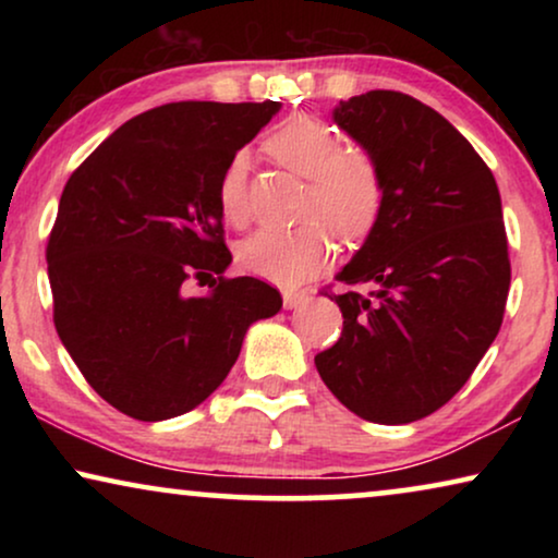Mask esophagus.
<instances>
[{
	"instance_id": "obj_1",
	"label": "esophagus",
	"mask_w": 558,
	"mask_h": 558,
	"mask_svg": "<svg viewBox=\"0 0 558 558\" xmlns=\"http://www.w3.org/2000/svg\"><path fill=\"white\" fill-rule=\"evenodd\" d=\"M281 300H284L287 310H294V307H300L304 300H307V292H292V289H287V292L281 294Z\"/></svg>"
}]
</instances>
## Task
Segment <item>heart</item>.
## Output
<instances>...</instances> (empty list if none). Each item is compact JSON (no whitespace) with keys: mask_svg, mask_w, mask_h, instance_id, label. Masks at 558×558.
Wrapping results in <instances>:
<instances>
[{"mask_svg":"<svg viewBox=\"0 0 558 558\" xmlns=\"http://www.w3.org/2000/svg\"><path fill=\"white\" fill-rule=\"evenodd\" d=\"M269 155L310 180L307 216L294 228H258L239 246V264L254 277L300 284L327 264L332 231L342 243H361L378 226L386 185L376 159L363 149H342L335 129L315 117H292L266 140ZM248 159L233 155L218 182V205L231 226L251 216Z\"/></svg>","mask_w":558,"mask_h":558,"instance_id":"obj_1","label":"heart"}]
</instances>
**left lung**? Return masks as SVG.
Segmentation results:
<instances>
[{"label":"left lung","instance_id":"8db88e82","mask_svg":"<svg viewBox=\"0 0 558 558\" xmlns=\"http://www.w3.org/2000/svg\"><path fill=\"white\" fill-rule=\"evenodd\" d=\"M335 124L376 159L378 226L342 266V335L319 378L365 422L424 418L468 384L502 325L510 258L490 167L449 121L399 90L340 101ZM365 283L368 295L360 292Z\"/></svg>","mask_w":558,"mask_h":558}]
</instances>
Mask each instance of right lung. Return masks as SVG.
<instances>
[{
	"label": "right lung",
	"mask_w": 558,
	"mask_h": 558,
	"mask_svg": "<svg viewBox=\"0 0 558 558\" xmlns=\"http://www.w3.org/2000/svg\"><path fill=\"white\" fill-rule=\"evenodd\" d=\"M279 101H178L129 119L60 195L48 241L52 319L88 386L121 414L162 422L223 384L256 319L281 294L226 279L218 182ZM219 274L208 295L184 281Z\"/></svg>",
	"instance_id": "1"
}]
</instances>
